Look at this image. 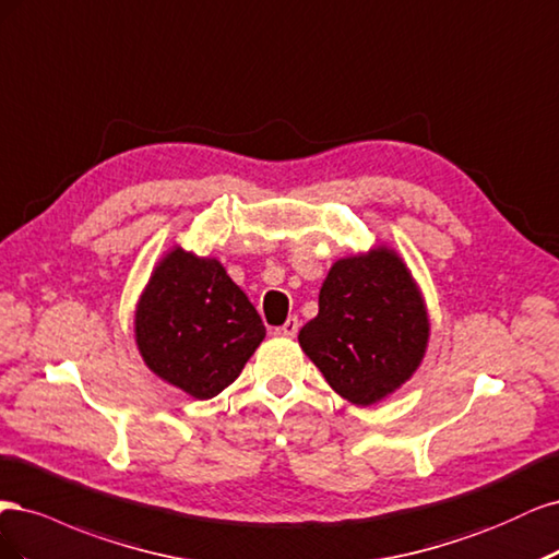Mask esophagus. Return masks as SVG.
<instances>
[{
	"label": "esophagus",
	"instance_id": "esophagus-1",
	"mask_svg": "<svg viewBox=\"0 0 559 559\" xmlns=\"http://www.w3.org/2000/svg\"><path fill=\"white\" fill-rule=\"evenodd\" d=\"M297 330H299V320L293 316V318H287L281 328H276L274 332L276 334H281V336H295L297 334Z\"/></svg>",
	"mask_w": 559,
	"mask_h": 559
}]
</instances>
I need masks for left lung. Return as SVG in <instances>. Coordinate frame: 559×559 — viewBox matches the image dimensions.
I'll use <instances>...</instances> for the list:
<instances>
[{"label": "left lung", "mask_w": 559, "mask_h": 559, "mask_svg": "<svg viewBox=\"0 0 559 559\" xmlns=\"http://www.w3.org/2000/svg\"><path fill=\"white\" fill-rule=\"evenodd\" d=\"M429 316L418 283L388 246L336 260L299 346L341 397L371 406L420 367Z\"/></svg>", "instance_id": "obj_1"}]
</instances>
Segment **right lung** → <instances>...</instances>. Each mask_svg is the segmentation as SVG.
I'll use <instances>...</instances> for the list:
<instances>
[{"instance_id": "1", "label": "right lung", "mask_w": 559, "mask_h": 559, "mask_svg": "<svg viewBox=\"0 0 559 559\" xmlns=\"http://www.w3.org/2000/svg\"><path fill=\"white\" fill-rule=\"evenodd\" d=\"M266 330L215 258L174 246L157 262L134 313L136 346L162 381L211 400L239 378Z\"/></svg>"}]
</instances>
